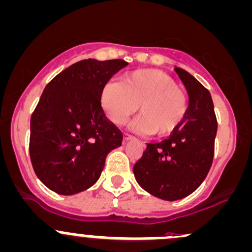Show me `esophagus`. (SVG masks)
I'll return each instance as SVG.
<instances>
[{
    "label": "esophagus",
    "mask_w": 252,
    "mask_h": 252,
    "mask_svg": "<svg viewBox=\"0 0 252 252\" xmlns=\"http://www.w3.org/2000/svg\"><path fill=\"white\" fill-rule=\"evenodd\" d=\"M134 139H135V137L131 136V135H129V134H124V136H123L124 142H126V141H131V140H134Z\"/></svg>",
    "instance_id": "esophagus-1"
}]
</instances>
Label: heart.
Here are the masks:
<instances>
[{"label": "heart", "instance_id": "1", "mask_svg": "<svg viewBox=\"0 0 252 252\" xmlns=\"http://www.w3.org/2000/svg\"><path fill=\"white\" fill-rule=\"evenodd\" d=\"M101 105L116 126H122L140 105L141 115L131 123L132 130L166 136L183 123L189 101L172 77L156 69H143L105 86Z\"/></svg>", "mask_w": 252, "mask_h": 252}]
</instances>
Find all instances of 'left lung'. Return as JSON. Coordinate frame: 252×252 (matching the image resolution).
I'll list each match as a JSON object with an SVG mask.
<instances>
[{
	"mask_svg": "<svg viewBox=\"0 0 252 252\" xmlns=\"http://www.w3.org/2000/svg\"><path fill=\"white\" fill-rule=\"evenodd\" d=\"M175 71L189 95L187 116L168 139L147 143L132 168L143 190L166 201L187 197L204 181L212 166L218 130L211 93L187 70Z\"/></svg>",
	"mask_w": 252,
	"mask_h": 252,
	"instance_id": "1",
	"label": "left lung"
}]
</instances>
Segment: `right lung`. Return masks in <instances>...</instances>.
Listing matches in <instances>:
<instances>
[{"label": "right lung", "instance_id": "obj_1", "mask_svg": "<svg viewBox=\"0 0 252 252\" xmlns=\"http://www.w3.org/2000/svg\"><path fill=\"white\" fill-rule=\"evenodd\" d=\"M128 65L123 60H82L44 88L31 117L30 157L35 175L60 195L92 187L123 134L100 104L106 82Z\"/></svg>", "mask_w": 252, "mask_h": 252}]
</instances>
